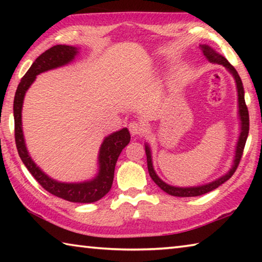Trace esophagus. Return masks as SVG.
<instances>
[{"mask_svg":"<svg viewBox=\"0 0 262 262\" xmlns=\"http://www.w3.org/2000/svg\"><path fill=\"white\" fill-rule=\"evenodd\" d=\"M128 129H129L133 136L141 135L144 132V125L140 121H130L129 125H128Z\"/></svg>","mask_w":262,"mask_h":262,"instance_id":"obj_1","label":"esophagus"}]
</instances>
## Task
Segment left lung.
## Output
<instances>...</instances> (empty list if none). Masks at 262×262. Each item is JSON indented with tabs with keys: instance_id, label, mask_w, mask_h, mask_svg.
I'll return each instance as SVG.
<instances>
[{
	"instance_id": "1",
	"label": "left lung",
	"mask_w": 262,
	"mask_h": 262,
	"mask_svg": "<svg viewBox=\"0 0 262 262\" xmlns=\"http://www.w3.org/2000/svg\"><path fill=\"white\" fill-rule=\"evenodd\" d=\"M202 54L206 57L208 61L214 62V63L222 64L223 67L227 68L230 74L232 75L234 81H236L237 85V92H238V113H239V119H241V135L238 137L237 147H236V154H234V159L232 167L230 168L227 174L220 177L219 179L211 181L209 184L201 185V186H194V187H176V186H171L159 178L156 174V172L154 170L152 166V158H151V150H150L149 145L145 144V154H147V163H148V171L149 174L151 177V179L155 181L159 188H162L164 192L173 195V196H180V198H189V196H199V195L206 194L208 192H211V190L216 189L219 186L224 184L225 181L231 178L232 174L236 172L237 167L239 165V162H241L244 148H245V143L248 136V130H250V118H248V110L245 103V98H244V86L243 82L237 70L234 69L230 62L225 59L224 56H222L219 53L215 52L211 47L208 45H201Z\"/></svg>"
}]
</instances>
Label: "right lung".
<instances>
[{
    "instance_id": "1",
    "label": "right lung",
    "mask_w": 262,
    "mask_h": 262,
    "mask_svg": "<svg viewBox=\"0 0 262 262\" xmlns=\"http://www.w3.org/2000/svg\"><path fill=\"white\" fill-rule=\"evenodd\" d=\"M78 53V48L67 45H56L39 55L31 66L30 69L20 79L14 99V118H15V141L18 155L30 173L45 188L47 192L63 199L69 202L91 203L100 200L110 192L114 178V168L119 155L122 149L129 143L130 134L127 128L113 133L105 137L100 145L98 155L99 170L94 179L83 183H61L52 179L45 172L37 166L26 149L23 127H21V107L26 91L34 82L37 75L47 70L62 67L72 62Z\"/></svg>"
}]
</instances>
